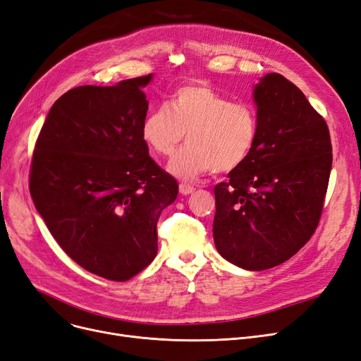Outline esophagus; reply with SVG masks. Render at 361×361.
Segmentation results:
<instances>
[{"label":"esophagus","mask_w":361,"mask_h":361,"mask_svg":"<svg viewBox=\"0 0 361 361\" xmlns=\"http://www.w3.org/2000/svg\"><path fill=\"white\" fill-rule=\"evenodd\" d=\"M195 191V188L192 185H190V183H180L179 185V192L182 194V195H188V194H191V192H194Z\"/></svg>","instance_id":"obj_1"}]
</instances>
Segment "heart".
I'll return each instance as SVG.
<instances>
[{
  "label": "heart",
  "instance_id": "1",
  "mask_svg": "<svg viewBox=\"0 0 361 361\" xmlns=\"http://www.w3.org/2000/svg\"><path fill=\"white\" fill-rule=\"evenodd\" d=\"M185 133L188 143L169 163L173 176L192 180L210 170L233 171L246 161L256 142V112L209 85H182L166 106L147 115L142 137L157 155L169 157Z\"/></svg>",
  "mask_w": 361,
  "mask_h": 361
}]
</instances>
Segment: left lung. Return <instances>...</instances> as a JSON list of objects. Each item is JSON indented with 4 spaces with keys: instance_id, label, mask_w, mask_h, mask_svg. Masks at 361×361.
<instances>
[{
    "instance_id": "obj_1",
    "label": "left lung",
    "mask_w": 361,
    "mask_h": 361,
    "mask_svg": "<svg viewBox=\"0 0 361 361\" xmlns=\"http://www.w3.org/2000/svg\"><path fill=\"white\" fill-rule=\"evenodd\" d=\"M253 97L256 142L229 180L214 186L213 238L231 264L262 271L290 259L315 233L334 155L324 118L292 81L271 72Z\"/></svg>"
}]
</instances>
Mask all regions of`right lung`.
I'll use <instances>...</instances> for the list:
<instances>
[{
    "label": "right lung",
    "instance_id": "obj_1",
    "mask_svg": "<svg viewBox=\"0 0 361 361\" xmlns=\"http://www.w3.org/2000/svg\"><path fill=\"white\" fill-rule=\"evenodd\" d=\"M149 75L111 87L80 85L51 106L30 171L35 209L63 252L111 281H127L157 256V222L178 182L142 137Z\"/></svg>",
    "mask_w": 361,
    "mask_h": 361
}]
</instances>
